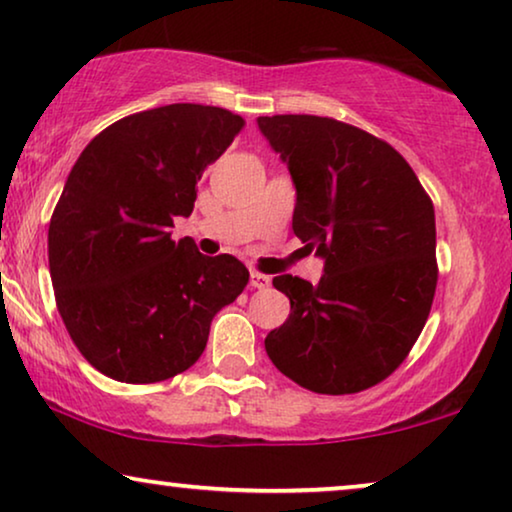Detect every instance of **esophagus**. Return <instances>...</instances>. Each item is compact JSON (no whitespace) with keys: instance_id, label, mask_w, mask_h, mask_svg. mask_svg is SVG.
<instances>
[{"instance_id":"esophagus-1","label":"esophagus","mask_w":512,"mask_h":512,"mask_svg":"<svg viewBox=\"0 0 512 512\" xmlns=\"http://www.w3.org/2000/svg\"><path fill=\"white\" fill-rule=\"evenodd\" d=\"M249 284L254 286V289H265V286H270V277L263 275V272H251Z\"/></svg>"}]
</instances>
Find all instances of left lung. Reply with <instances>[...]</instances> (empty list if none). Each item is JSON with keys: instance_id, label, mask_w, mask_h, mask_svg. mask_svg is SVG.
<instances>
[{"instance_id": "obj_1", "label": "left lung", "mask_w": 512, "mask_h": 512, "mask_svg": "<svg viewBox=\"0 0 512 512\" xmlns=\"http://www.w3.org/2000/svg\"><path fill=\"white\" fill-rule=\"evenodd\" d=\"M296 184L293 233L324 258L319 284L272 279L291 314L268 333L277 370L317 394H359L405 361L438 284L436 214L394 146L326 116H261Z\"/></svg>"}]
</instances>
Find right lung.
I'll list each match as a JSON object with an SVG mask.
<instances>
[{"mask_svg":"<svg viewBox=\"0 0 512 512\" xmlns=\"http://www.w3.org/2000/svg\"><path fill=\"white\" fill-rule=\"evenodd\" d=\"M242 125L205 104L139 111L104 128L69 172L48 226L55 303L83 359L111 380L184 373L205 352L214 314L247 286L235 256H202L170 233Z\"/></svg>","mask_w":512,"mask_h":512,"instance_id":"right-lung-1","label":"right lung"}]
</instances>
